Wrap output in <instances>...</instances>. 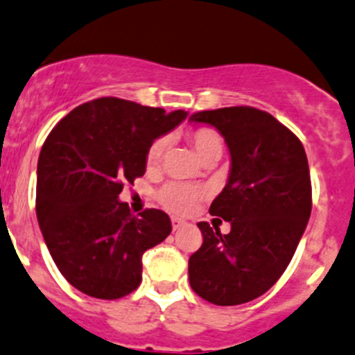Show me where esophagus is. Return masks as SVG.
Instances as JSON below:
<instances>
[{
  "label": "esophagus",
  "instance_id": "obj_1",
  "mask_svg": "<svg viewBox=\"0 0 355 355\" xmlns=\"http://www.w3.org/2000/svg\"><path fill=\"white\" fill-rule=\"evenodd\" d=\"M184 225H185L184 220L177 218V216H173V218H171V227H173V230H178L180 227H184Z\"/></svg>",
  "mask_w": 355,
  "mask_h": 355
}]
</instances>
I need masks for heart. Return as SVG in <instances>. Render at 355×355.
Masks as SVG:
<instances>
[{
  "label": "heart",
  "mask_w": 355,
  "mask_h": 355,
  "mask_svg": "<svg viewBox=\"0 0 355 355\" xmlns=\"http://www.w3.org/2000/svg\"><path fill=\"white\" fill-rule=\"evenodd\" d=\"M189 140H191L192 147L198 153L201 159L211 156H222L223 153V139L216 130L209 128V126H199L189 132ZM168 146H170V139L168 137H157L153 144L149 146L146 154V164L149 168L159 166L163 161L164 154H166ZM208 194L205 187H199L194 184H185V182H170V184L163 185L157 192V199L161 205L166 209L173 213H185L192 211L194 206L201 201L205 196Z\"/></svg>",
  "instance_id": "obj_1"
}]
</instances>
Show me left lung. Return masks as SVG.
<instances>
[{"label":"left lung","instance_id":"left-lung-1","mask_svg":"<svg viewBox=\"0 0 355 355\" xmlns=\"http://www.w3.org/2000/svg\"><path fill=\"white\" fill-rule=\"evenodd\" d=\"M192 121L222 133L230 173L209 213L230 232L199 222L202 244L189 258L191 288L215 305H241L276 284L293 258L312 209L307 154L269 112L237 105L201 111Z\"/></svg>","mask_w":355,"mask_h":355}]
</instances>
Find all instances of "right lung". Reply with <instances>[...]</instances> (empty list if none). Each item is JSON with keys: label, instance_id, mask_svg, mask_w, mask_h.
<instances>
[{"label": "right lung", "instance_id": "1", "mask_svg": "<svg viewBox=\"0 0 355 355\" xmlns=\"http://www.w3.org/2000/svg\"><path fill=\"white\" fill-rule=\"evenodd\" d=\"M187 118L116 97L72 109L55 125L37 159L36 215L62 276L81 293L116 300L142 281V254L171 232L170 216H133L123 185L146 173L157 137Z\"/></svg>", "mask_w": 355, "mask_h": 355}]
</instances>
